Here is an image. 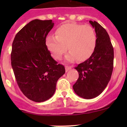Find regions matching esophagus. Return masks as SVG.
<instances>
[{
    "label": "esophagus",
    "instance_id": "esophagus-1",
    "mask_svg": "<svg viewBox=\"0 0 127 127\" xmlns=\"http://www.w3.org/2000/svg\"><path fill=\"white\" fill-rule=\"evenodd\" d=\"M65 69H66V71L67 72L68 71H69L70 69H72V66H65Z\"/></svg>",
    "mask_w": 127,
    "mask_h": 127
}]
</instances>
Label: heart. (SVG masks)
<instances>
[{"label": "heart", "mask_w": 127, "mask_h": 127, "mask_svg": "<svg viewBox=\"0 0 127 127\" xmlns=\"http://www.w3.org/2000/svg\"><path fill=\"white\" fill-rule=\"evenodd\" d=\"M96 44L95 29L88 24H65L56 29V36L49 35L46 39L47 48L57 60L62 57L68 48L70 52L67 60L73 61L76 58L80 61L85 60L93 53Z\"/></svg>", "instance_id": "1"}]
</instances>
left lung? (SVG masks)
<instances>
[{
  "label": "left lung",
  "instance_id": "left-lung-1",
  "mask_svg": "<svg viewBox=\"0 0 127 127\" xmlns=\"http://www.w3.org/2000/svg\"><path fill=\"white\" fill-rule=\"evenodd\" d=\"M96 35L95 49L90 57L75 67L79 78L73 85L75 93L92 99L103 92L108 84L114 66V48L109 34L96 21H90Z\"/></svg>",
  "mask_w": 127,
  "mask_h": 127
}]
</instances>
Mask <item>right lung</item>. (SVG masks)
<instances>
[{
  "instance_id": "1",
  "label": "right lung",
  "mask_w": 127,
  "mask_h": 127,
  "mask_svg": "<svg viewBox=\"0 0 127 127\" xmlns=\"http://www.w3.org/2000/svg\"><path fill=\"white\" fill-rule=\"evenodd\" d=\"M52 20H34L15 35L11 64L23 93L31 100L43 102L54 94L58 80L65 73L46 45V37L53 28Z\"/></svg>"
}]
</instances>
